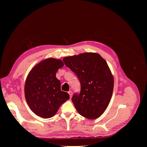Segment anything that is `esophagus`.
I'll return each mask as SVG.
<instances>
[{
    "label": "esophagus",
    "instance_id": "esophagus-1",
    "mask_svg": "<svg viewBox=\"0 0 147 147\" xmlns=\"http://www.w3.org/2000/svg\"><path fill=\"white\" fill-rule=\"evenodd\" d=\"M68 93L69 94L70 97L71 98V97H72V91H69L68 92Z\"/></svg>",
    "mask_w": 147,
    "mask_h": 147
}]
</instances>
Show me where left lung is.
Masks as SVG:
<instances>
[{
	"label": "left lung",
	"mask_w": 147,
	"mask_h": 147,
	"mask_svg": "<svg viewBox=\"0 0 147 147\" xmlns=\"http://www.w3.org/2000/svg\"><path fill=\"white\" fill-rule=\"evenodd\" d=\"M63 61L80 83V92L72 97L75 109L86 118H99L108 107L113 90V77L106 61L93 53L65 57Z\"/></svg>",
	"instance_id": "8db88e82"
}]
</instances>
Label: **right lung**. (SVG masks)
Masks as SVG:
<instances>
[{"label":"right lung","mask_w":147,"mask_h":147,"mask_svg":"<svg viewBox=\"0 0 147 147\" xmlns=\"http://www.w3.org/2000/svg\"><path fill=\"white\" fill-rule=\"evenodd\" d=\"M63 65L60 59H45L31 70L26 79V102L31 110L42 118L54 116L60 106L69 99L68 93L61 91V82L56 77Z\"/></svg>","instance_id":"add662e5"}]
</instances>
